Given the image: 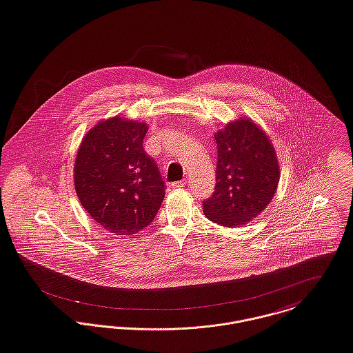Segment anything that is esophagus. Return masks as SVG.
<instances>
[{
  "label": "esophagus",
  "instance_id": "esophagus-1",
  "mask_svg": "<svg viewBox=\"0 0 353 353\" xmlns=\"http://www.w3.org/2000/svg\"><path fill=\"white\" fill-rule=\"evenodd\" d=\"M186 183H188V181H186V179H182V181L174 182V183H172V188H174V189H182V188L186 186Z\"/></svg>",
  "mask_w": 353,
  "mask_h": 353
}]
</instances>
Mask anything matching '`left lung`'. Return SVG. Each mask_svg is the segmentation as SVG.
Here are the masks:
<instances>
[{"label": "left lung", "mask_w": 353, "mask_h": 353, "mask_svg": "<svg viewBox=\"0 0 353 353\" xmlns=\"http://www.w3.org/2000/svg\"><path fill=\"white\" fill-rule=\"evenodd\" d=\"M216 190L203 202L205 216L223 226L248 224L272 201L281 170L275 148L255 121L240 117L214 132Z\"/></svg>", "instance_id": "1"}]
</instances>
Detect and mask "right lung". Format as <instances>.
<instances>
[{"label":"right lung","mask_w":353,"mask_h":353,"mask_svg":"<svg viewBox=\"0 0 353 353\" xmlns=\"http://www.w3.org/2000/svg\"><path fill=\"white\" fill-rule=\"evenodd\" d=\"M147 123L114 116L82 139L74 164V186L97 224L117 236H132L152 223L165 192L157 163L143 140Z\"/></svg>","instance_id":"1"}]
</instances>
